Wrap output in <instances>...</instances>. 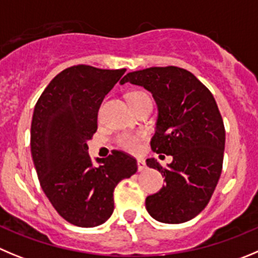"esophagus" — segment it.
I'll use <instances>...</instances> for the list:
<instances>
[{
	"label": "esophagus",
	"instance_id": "34e87169",
	"mask_svg": "<svg viewBox=\"0 0 258 258\" xmlns=\"http://www.w3.org/2000/svg\"><path fill=\"white\" fill-rule=\"evenodd\" d=\"M145 168H146L145 160H144V159H137V169H139V172H143Z\"/></svg>",
	"mask_w": 258,
	"mask_h": 258
}]
</instances>
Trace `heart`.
<instances>
[{"instance_id": "obj_1", "label": "heart", "mask_w": 258, "mask_h": 258, "mask_svg": "<svg viewBox=\"0 0 258 258\" xmlns=\"http://www.w3.org/2000/svg\"><path fill=\"white\" fill-rule=\"evenodd\" d=\"M127 99L130 104L134 108V110H137L140 107L145 104H151V99L149 94L143 90H134L127 94ZM145 139V134H122L117 137V145L123 150L135 153L140 149L141 141Z\"/></svg>"}]
</instances>
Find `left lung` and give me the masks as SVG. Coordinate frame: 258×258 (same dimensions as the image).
Returning a JSON list of instances; mask_svg holds the SVG:
<instances>
[{
    "mask_svg": "<svg viewBox=\"0 0 258 258\" xmlns=\"http://www.w3.org/2000/svg\"><path fill=\"white\" fill-rule=\"evenodd\" d=\"M126 83L153 94L159 113L151 149L173 156L167 168L146 160L165 177L163 188L146 197V210L162 223L191 220L209 204L223 169L225 128L218 104L194 74L175 66L128 72Z\"/></svg>",
    "mask_w": 258,
    "mask_h": 258,
    "instance_id": "8db88e82",
    "label": "left lung"
}]
</instances>
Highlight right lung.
Returning a JSON list of instances; mask_svg holds the SVG:
<instances>
[{
    "instance_id": "add662e5",
    "label": "right lung",
    "mask_w": 258,
    "mask_h": 258,
    "mask_svg": "<svg viewBox=\"0 0 258 258\" xmlns=\"http://www.w3.org/2000/svg\"><path fill=\"white\" fill-rule=\"evenodd\" d=\"M126 69L78 64L59 72L35 104L31 156L45 196L66 221L83 228L105 223L114 210L113 191L137 170L136 159L113 150L93 165L88 140L98 128L104 96Z\"/></svg>"
}]
</instances>
